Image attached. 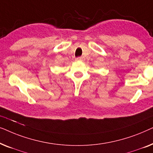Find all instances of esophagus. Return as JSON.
<instances>
[{
  "mask_svg": "<svg viewBox=\"0 0 153 153\" xmlns=\"http://www.w3.org/2000/svg\"><path fill=\"white\" fill-rule=\"evenodd\" d=\"M76 60H77V61H84L85 58H84V57H83V56H81V57L76 58Z\"/></svg>",
  "mask_w": 153,
  "mask_h": 153,
  "instance_id": "obj_1",
  "label": "esophagus"
}]
</instances>
